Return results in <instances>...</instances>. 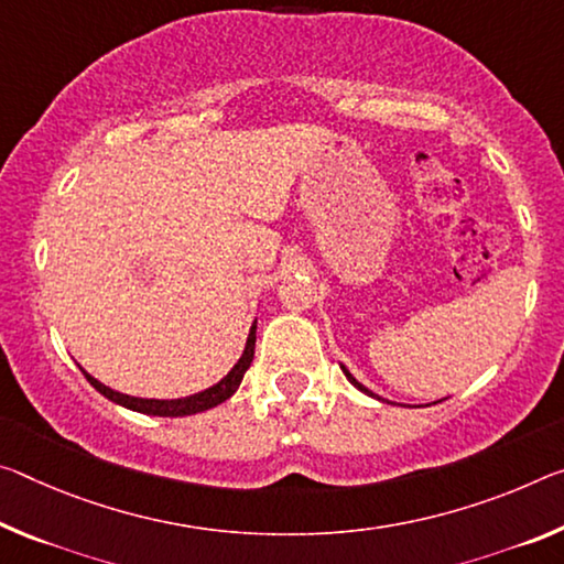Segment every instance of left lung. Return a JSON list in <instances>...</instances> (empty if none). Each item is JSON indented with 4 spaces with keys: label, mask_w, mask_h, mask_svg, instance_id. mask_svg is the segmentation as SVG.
Here are the masks:
<instances>
[{
    "label": "left lung",
    "mask_w": 564,
    "mask_h": 564,
    "mask_svg": "<svg viewBox=\"0 0 564 564\" xmlns=\"http://www.w3.org/2000/svg\"><path fill=\"white\" fill-rule=\"evenodd\" d=\"M341 371H344V373H346V379H348V381H351V383H354V387H356V389H359V391H364V394H366V397H371V399H377V401H387V399H381V397H379V394H373V391H371V389H366V387H364V383H361V381H356V379H354V377H351V371H348V369H346V366H341ZM387 404H389V401H387Z\"/></svg>",
    "instance_id": "obj_1"
}]
</instances>
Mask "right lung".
I'll return each instance as SVG.
<instances>
[{
	"mask_svg": "<svg viewBox=\"0 0 564 564\" xmlns=\"http://www.w3.org/2000/svg\"><path fill=\"white\" fill-rule=\"evenodd\" d=\"M256 326H258V321H253V326H250L248 338H246V348H243V354H240V359L236 361L234 369H230L218 383H213V387L203 389V391H198V394H191V397H181V399H142V397H130V394H120V391L105 387L102 381H97L95 377H89L85 369H83V373H85V379L93 383V387L100 391L105 399H110V401H115V404H120V406L130 409V411H140V414H148V416H191V414H200V411H208L213 406H218V404H223V401L236 394V389L240 387V381H243V373L248 371L250 361H253V354H256Z\"/></svg>",
	"mask_w": 564,
	"mask_h": 564,
	"instance_id": "obj_1",
	"label": "right lung"
}]
</instances>
